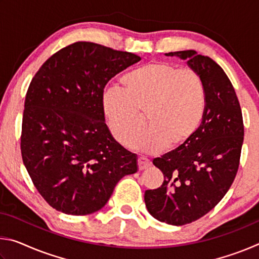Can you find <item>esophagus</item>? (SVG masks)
Segmentation results:
<instances>
[{"mask_svg":"<svg viewBox=\"0 0 259 259\" xmlns=\"http://www.w3.org/2000/svg\"><path fill=\"white\" fill-rule=\"evenodd\" d=\"M137 164H138V170H145L147 168H150L152 165V162L150 160L144 159V157H139L137 161Z\"/></svg>","mask_w":259,"mask_h":259,"instance_id":"obj_1","label":"esophagus"}]
</instances>
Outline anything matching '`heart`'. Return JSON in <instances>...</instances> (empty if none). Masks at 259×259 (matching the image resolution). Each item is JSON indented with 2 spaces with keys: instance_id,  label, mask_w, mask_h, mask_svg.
Here are the masks:
<instances>
[{
  "instance_id": "heart-1",
  "label": "heart",
  "mask_w": 259,
  "mask_h": 259,
  "mask_svg": "<svg viewBox=\"0 0 259 259\" xmlns=\"http://www.w3.org/2000/svg\"><path fill=\"white\" fill-rule=\"evenodd\" d=\"M121 82L124 90L105 91L103 108L113 136L123 146L136 144L146 154H157L169 144H185L198 131L207 105L198 71L155 61L125 74ZM144 113L151 126L139 140Z\"/></svg>"
}]
</instances>
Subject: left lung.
Listing matches in <instances>:
<instances>
[{"instance_id": "obj_1", "label": "left lung", "mask_w": 259, "mask_h": 259, "mask_svg": "<svg viewBox=\"0 0 259 259\" xmlns=\"http://www.w3.org/2000/svg\"><path fill=\"white\" fill-rule=\"evenodd\" d=\"M165 55L186 59L200 73L207 105L194 136L153 160L164 181L156 190L146 191L144 200L157 221L185 225L216 207L234 182L243 144V119L234 88L216 61L194 50Z\"/></svg>"}]
</instances>
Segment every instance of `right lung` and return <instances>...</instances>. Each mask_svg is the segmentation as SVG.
I'll use <instances>...</instances> for the list:
<instances>
[{"mask_svg":"<svg viewBox=\"0 0 259 259\" xmlns=\"http://www.w3.org/2000/svg\"><path fill=\"white\" fill-rule=\"evenodd\" d=\"M140 60L131 52L78 41L52 55L25 98L20 150L34 186L52 208L83 216L98 211L137 157L105 123L104 88Z\"/></svg>","mask_w":259,"mask_h":259,"instance_id":"right-lung-1","label":"right lung"}]
</instances>
